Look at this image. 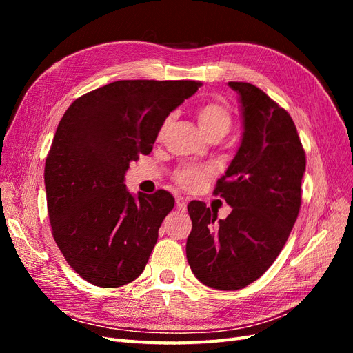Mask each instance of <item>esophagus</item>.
Wrapping results in <instances>:
<instances>
[{"instance_id": "1", "label": "esophagus", "mask_w": 353, "mask_h": 353, "mask_svg": "<svg viewBox=\"0 0 353 353\" xmlns=\"http://www.w3.org/2000/svg\"><path fill=\"white\" fill-rule=\"evenodd\" d=\"M175 203H176V209H179V210H187V203H188L187 199L178 196V197L175 199Z\"/></svg>"}]
</instances>
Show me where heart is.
Segmentation results:
<instances>
[{
	"label": "heart",
	"instance_id": "heart-1",
	"mask_svg": "<svg viewBox=\"0 0 353 353\" xmlns=\"http://www.w3.org/2000/svg\"><path fill=\"white\" fill-rule=\"evenodd\" d=\"M197 121L200 130L208 138L225 137L232 126V113L228 105L221 100H210L200 104L197 110ZM172 122V114L166 116L159 128V137H163L166 130ZM209 174V169L200 166H181L175 172V181L184 188H196Z\"/></svg>",
	"mask_w": 353,
	"mask_h": 353
}]
</instances>
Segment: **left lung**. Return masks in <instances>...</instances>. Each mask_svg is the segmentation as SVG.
<instances>
[{
    "mask_svg": "<svg viewBox=\"0 0 353 353\" xmlns=\"http://www.w3.org/2000/svg\"><path fill=\"white\" fill-rule=\"evenodd\" d=\"M228 85L240 95L243 137L215 194L232 210L218 221L203 201L188 205L187 261L197 280L216 290L249 285L274 263L297 219L306 168L290 114L252 83Z\"/></svg>",
    "mask_w": 353,
    "mask_h": 353,
    "instance_id": "8db88e82",
    "label": "left lung"
}]
</instances>
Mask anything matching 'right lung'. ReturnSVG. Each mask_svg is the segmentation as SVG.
Here are the masks:
<instances>
[{"label": "right lung", "mask_w": 353, "mask_h": 353, "mask_svg": "<svg viewBox=\"0 0 353 353\" xmlns=\"http://www.w3.org/2000/svg\"><path fill=\"white\" fill-rule=\"evenodd\" d=\"M196 81H116L74 100L46 160L48 216L73 271L99 287H121L144 271L175 200L165 190L134 197L125 172L148 154L165 117Z\"/></svg>", "instance_id": "obj_1"}]
</instances>
